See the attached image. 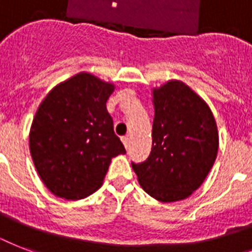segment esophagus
<instances>
[{"label": "esophagus", "mask_w": 252, "mask_h": 252, "mask_svg": "<svg viewBox=\"0 0 252 252\" xmlns=\"http://www.w3.org/2000/svg\"><path fill=\"white\" fill-rule=\"evenodd\" d=\"M122 141L123 144H124V146L128 148V145H129V137H128V136H124V137H122Z\"/></svg>", "instance_id": "esophagus-1"}]
</instances>
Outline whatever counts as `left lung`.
Segmentation results:
<instances>
[{"mask_svg":"<svg viewBox=\"0 0 252 252\" xmlns=\"http://www.w3.org/2000/svg\"><path fill=\"white\" fill-rule=\"evenodd\" d=\"M152 152L132 167L142 189L162 203L179 201L203 184L219 152V132L208 104L182 81L153 90Z\"/></svg>","mask_w":252,"mask_h":252,"instance_id":"1","label":"left lung"}]
</instances>
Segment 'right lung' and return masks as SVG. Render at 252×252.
<instances>
[{
	"label": "right lung",
	"instance_id": "right-lung-1",
	"mask_svg": "<svg viewBox=\"0 0 252 252\" xmlns=\"http://www.w3.org/2000/svg\"><path fill=\"white\" fill-rule=\"evenodd\" d=\"M112 84L78 73L49 91L30 130L36 171L53 195L85 199L100 188L111 159L126 153L106 103Z\"/></svg>",
	"mask_w": 252,
	"mask_h": 252
}]
</instances>
